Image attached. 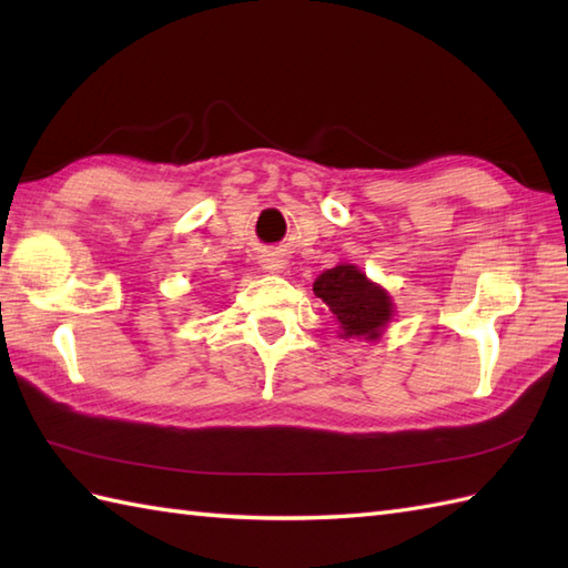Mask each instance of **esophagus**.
Instances as JSON below:
<instances>
[{"mask_svg": "<svg viewBox=\"0 0 568 568\" xmlns=\"http://www.w3.org/2000/svg\"><path fill=\"white\" fill-rule=\"evenodd\" d=\"M261 265H263V271L265 273H281V268H283V261L275 256V253H265V256L261 258Z\"/></svg>", "mask_w": 568, "mask_h": 568, "instance_id": "esophagus-1", "label": "esophagus"}]
</instances>
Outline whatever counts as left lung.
I'll return each mask as SVG.
<instances>
[{
	"mask_svg": "<svg viewBox=\"0 0 568 568\" xmlns=\"http://www.w3.org/2000/svg\"><path fill=\"white\" fill-rule=\"evenodd\" d=\"M312 291L329 307L342 339L378 342L395 317L390 293L354 263H339L320 273Z\"/></svg>",
	"mask_w": 568,
	"mask_h": 568,
	"instance_id": "1",
	"label": "left lung"
}]
</instances>
